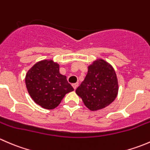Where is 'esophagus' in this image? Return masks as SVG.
I'll return each mask as SVG.
<instances>
[{
  "label": "esophagus",
  "mask_w": 150,
  "mask_h": 150,
  "mask_svg": "<svg viewBox=\"0 0 150 150\" xmlns=\"http://www.w3.org/2000/svg\"><path fill=\"white\" fill-rule=\"evenodd\" d=\"M72 87H73V88L75 90V89L77 88V87H78V83H72Z\"/></svg>",
  "instance_id": "obj_1"
}]
</instances>
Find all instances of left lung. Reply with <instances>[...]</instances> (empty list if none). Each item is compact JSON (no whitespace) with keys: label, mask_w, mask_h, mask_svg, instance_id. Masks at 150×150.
<instances>
[{"label":"left lung","mask_w":150,"mask_h":150,"mask_svg":"<svg viewBox=\"0 0 150 150\" xmlns=\"http://www.w3.org/2000/svg\"><path fill=\"white\" fill-rule=\"evenodd\" d=\"M118 90L113 67L104 59H96L88 66L87 75L75 92L88 110L97 111L114 102Z\"/></svg>","instance_id":"left-lung-1"}]
</instances>
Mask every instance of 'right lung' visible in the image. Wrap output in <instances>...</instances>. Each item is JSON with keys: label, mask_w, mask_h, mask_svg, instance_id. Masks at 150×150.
<instances>
[{"label": "right lung", "mask_w": 150, "mask_h": 150, "mask_svg": "<svg viewBox=\"0 0 150 150\" xmlns=\"http://www.w3.org/2000/svg\"><path fill=\"white\" fill-rule=\"evenodd\" d=\"M25 84L33 100L47 110L56 108L74 90L65 75L60 74L59 64L52 59L36 62L26 73Z\"/></svg>", "instance_id": "right-lung-1"}]
</instances>
